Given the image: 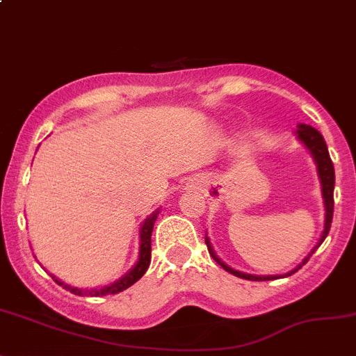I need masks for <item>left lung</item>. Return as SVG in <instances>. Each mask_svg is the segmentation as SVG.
Returning a JSON list of instances; mask_svg holds the SVG:
<instances>
[{
	"mask_svg": "<svg viewBox=\"0 0 356 356\" xmlns=\"http://www.w3.org/2000/svg\"><path fill=\"white\" fill-rule=\"evenodd\" d=\"M296 134H298L300 140H302L303 144L310 149V152H312L315 163H317L318 177H321V183H322V195H324V204H325V222H324V232H322L321 240H318V243H317V247H321V243L325 240L329 229H331L332 212H334V164H332L331 157H329V151H327V145H325V142H324V137H322V135L318 134L314 127H310V124H298V130H296ZM205 245H207V250H209V254H211V257L214 259L216 262L222 267V269L234 274L236 277H241V280H250V281H270V280H276L277 277V276H252V274H245V273H240V270H234V269H232V267L226 266L225 262H221V260L216 257V254L212 252V247H211V243H209L207 238H205ZM315 248L312 250V254L315 252ZM312 254L303 260V262L300 264L296 269H293L291 273H288L286 276H291L293 273H296L298 269H302L303 264H307V260L312 257Z\"/></svg>",
	"mask_w": 356,
	"mask_h": 356,
	"instance_id": "left-lung-1",
	"label": "left lung"
}]
</instances>
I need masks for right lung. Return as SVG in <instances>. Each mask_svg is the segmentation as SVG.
Returning <instances> with one entry per match:
<instances>
[{
  "label": "right lung",
  "mask_w": 356,
  "mask_h": 356,
  "mask_svg": "<svg viewBox=\"0 0 356 356\" xmlns=\"http://www.w3.org/2000/svg\"><path fill=\"white\" fill-rule=\"evenodd\" d=\"M157 214H159V209H157L156 212H152V214L145 219L144 225H142V228H140V255H138V262L135 264L134 269H131L127 276H123L122 280L116 281V283H113L111 286H104L101 289H79V288H72V286H68V284L61 283V281H58L54 276H53V280L56 281L60 286H63L65 289H68L70 293H73V295H79V296L116 295V293L130 288L131 284L137 283V281L144 276L145 270H147V267H149V264H151V234H152L154 222H156V219H157Z\"/></svg>",
  "instance_id": "1"
}]
</instances>
